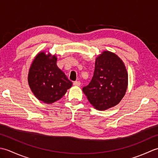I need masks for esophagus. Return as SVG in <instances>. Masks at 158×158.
I'll return each mask as SVG.
<instances>
[{
	"mask_svg": "<svg viewBox=\"0 0 158 158\" xmlns=\"http://www.w3.org/2000/svg\"><path fill=\"white\" fill-rule=\"evenodd\" d=\"M73 85L75 86H80V85H81V82L79 81H76L73 83Z\"/></svg>",
	"mask_w": 158,
	"mask_h": 158,
	"instance_id": "34e87169",
	"label": "esophagus"
}]
</instances>
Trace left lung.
Instances as JSON below:
<instances>
[{
	"label": "left lung",
	"instance_id": "left-lung-1",
	"mask_svg": "<svg viewBox=\"0 0 158 158\" xmlns=\"http://www.w3.org/2000/svg\"><path fill=\"white\" fill-rule=\"evenodd\" d=\"M128 75L119 57L104 51L96 57L94 75L83 92L90 104L98 110L115 106L126 94Z\"/></svg>",
	"mask_w": 158,
	"mask_h": 158
}]
</instances>
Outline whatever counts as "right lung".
I'll return each instance as SVG.
<instances>
[{"mask_svg": "<svg viewBox=\"0 0 158 158\" xmlns=\"http://www.w3.org/2000/svg\"><path fill=\"white\" fill-rule=\"evenodd\" d=\"M56 62V55L41 52L36 56L29 69L30 88L36 98L47 104L62 98L73 85Z\"/></svg>", "mask_w": 158, "mask_h": 158, "instance_id": "1", "label": "right lung"}]
</instances>
